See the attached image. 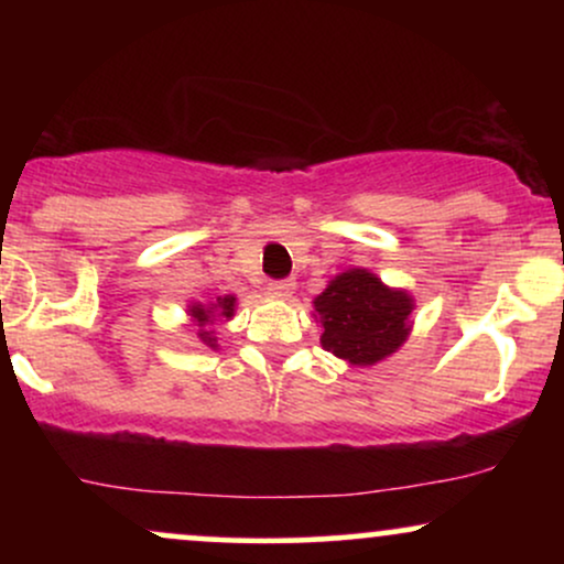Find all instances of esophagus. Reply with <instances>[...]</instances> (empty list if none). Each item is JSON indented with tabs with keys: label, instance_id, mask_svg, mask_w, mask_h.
<instances>
[{
	"label": "esophagus",
	"instance_id": "obj_1",
	"mask_svg": "<svg viewBox=\"0 0 564 564\" xmlns=\"http://www.w3.org/2000/svg\"><path fill=\"white\" fill-rule=\"evenodd\" d=\"M268 294L275 296V300H289V296L294 294V283H291V281H273L268 286Z\"/></svg>",
	"mask_w": 564,
	"mask_h": 564
}]
</instances>
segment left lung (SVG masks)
I'll return each instance as SVG.
<instances>
[{"mask_svg": "<svg viewBox=\"0 0 564 564\" xmlns=\"http://www.w3.org/2000/svg\"><path fill=\"white\" fill-rule=\"evenodd\" d=\"M323 349L349 366H377L405 345L416 300L366 268L334 275L313 300Z\"/></svg>", "mask_w": 564, "mask_h": 564, "instance_id": "1", "label": "left lung"}]
</instances>
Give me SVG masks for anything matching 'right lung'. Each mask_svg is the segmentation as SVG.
<instances>
[{
    "label": "right lung",
    "mask_w": 564,
    "mask_h": 564,
    "mask_svg": "<svg viewBox=\"0 0 564 564\" xmlns=\"http://www.w3.org/2000/svg\"><path fill=\"white\" fill-rule=\"evenodd\" d=\"M236 307H238V296L236 294H225V296H217L215 302H191L185 307V315L187 321H191V326L196 328V336L200 345L217 349V334H215V326L217 323H228L232 321V315H236Z\"/></svg>",
    "instance_id": "obj_1"
}]
</instances>
